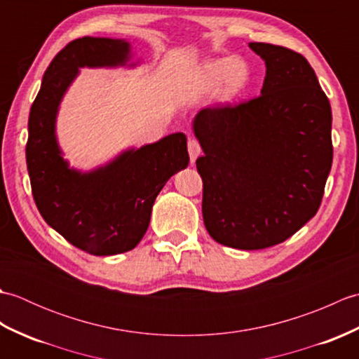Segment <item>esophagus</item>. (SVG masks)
I'll return each instance as SVG.
<instances>
[{
  "mask_svg": "<svg viewBox=\"0 0 359 359\" xmlns=\"http://www.w3.org/2000/svg\"><path fill=\"white\" fill-rule=\"evenodd\" d=\"M201 144L196 139H189L188 140V152H189V158H191V163L196 162V158L201 154Z\"/></svg>",
  "mask_w": 359,
  "mask_h": 359,
  "instance_id": "1",
  "label": "esophagus"
}]
</instances>
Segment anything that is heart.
I'll return each mask as SVG.
<instances>
[{"mask_svg":"<svg viewBox=\"0 0 359 359\" xmlns=\"http://www.w3.org/2000/svg\"><path fill=\"white\" fill-rule=\"evenodd\" d=\"M202 77L207 86H212L219 81L217 98L222 103H228L238 98L247 89L250 69L248 65L241 58L215 60L203 66Z\"/></svg>","mask_w":359,"mask_h":359,"instance_id":"1","label":"heart"}]
</instances>
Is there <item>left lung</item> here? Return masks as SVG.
Wrapping results in <instances>:
<instances>
[{"label": "left lung", "mask_w": 359, "mask_h": 359, "mask_svg": "<svg viewBox=\"0 0 359 359\" xmlns=\"http://www.w3.org/2000/svg\"><path fill=\"white\" fill-rule=\"evenodd\" d=\"M266 66L261 95L202 109L194 134L202 215L222 245L262 250L287 241L316 215L329 177L330 102L301 53L250 43Z\"/></svg>", "instance_id": "8db88e82"}]
</instances>
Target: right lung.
Returning a JSON list of instances; mask_svg holds the SVG:
<instances>
[{
	"label": "right lung",
	"instance_id": "add662e5",
	"mask_svg": "<svg viewBox=\"0 0 359 359\" xmlns=\"http://www.w3.org/2000/svg\"><path fill=\"white\" fill-rule=\"evenodd\" d=\"M128 53L123 40L83 36L71 41L46 69L29 116L26 162L36 208L67 242L94 256L133 250L148 230L160 189L189 162L182 133L126 151L93 172L71 170L63 160L55 117L79 67L125 65Z\"/></svg>",
	"mask_w": 359,
	"mask_h": 359
}]
</instances>
